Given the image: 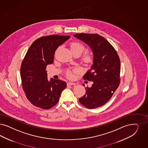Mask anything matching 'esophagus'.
I'll list each match as a JSON object with an SVG mask.
<instances>
[{
  "label": "esophagus",
  "mask_w": 148,
  "mask_h": 148,
  "mask_svg": "<svg viewBox=\"0 0 148 148\" xmlns=\"http://www.w3.org/2000/svg\"><path fill=\"white\" fill-rule=\"evenodd\" d=\"M75 83H74V82H67V85H68V86L74 85H75Z\"/></svg>",
  "instance_id": "esophagus-1"
}]
</instances>
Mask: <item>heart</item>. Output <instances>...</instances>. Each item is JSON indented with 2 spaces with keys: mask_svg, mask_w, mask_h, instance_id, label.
I'll list each match as a JSON object with an SVG mask.
<instances>
[{
  "mask_svg": "<svg viewBox=\"0 0 148 148\" xmlns=\"http://www.w3.org/2000/svg\"><path fill=\"white\" fill-rule=\"evenodd\" d=\"M71 50L74 55H82V53L85 49L84 45L79 42H73L71 44ZM82 61L86 65L91 64L93 62V56L88 53H85L82 57ZM67 75L69 77H71V73L70 71L67 72Z\"/></svg>",
  "mask_w": 148,
  "mask_h": 148,
  "instance_id": "1",
  "label": "heart"
}]
</instances>
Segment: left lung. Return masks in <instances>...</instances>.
<instances>
[{
  "label": "left lung",
  "instance_id": "1",
  "mask_svg": "<svg viewBox=\"0 0 148 148\" xmlns=\"http://www.w3.org/2000/svg\"><path fill=\"white\" fill-rule=\"evenodd\" d=\"M74 36L88 45L93 54V64L83 77L92 81L93 84L85 88L86 92L79 98V102L88 109L101 107L110 100L119 86V57L113 46L102 36L78 33Z\"/></svg>",
  "mask_w": 148,
  "mask_h": 148
}]
</instances>
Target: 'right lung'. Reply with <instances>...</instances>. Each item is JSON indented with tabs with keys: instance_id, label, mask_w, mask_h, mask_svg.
Segmentation results:
<instances>
[{
	"instance_id": "right-lung-1",
	"label": "right lung",
	"mask_w": 148,
	"mask_h": 148,
	"mask_svg": "<svg viewBox=\"0 0 148 148\" xmlns=\"http://www.w3.org/2000/svg\"><path fill=\"white\" fill-rule=\"evenodd\" d=\"M70 36H42L34 41L26 53L21 66L20 75L27 98L36 107L49 109L58 103L66 82L47 79L46 66L53 62L56 49Z\"/></svg>"
}]
</instances>
